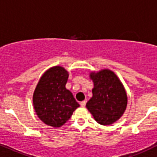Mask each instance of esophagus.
<instances>
[{
    "label": "esophagus",
    "instance_id": "1",
    "mask_svg": "<svg viewBox=\"0 0 157 157\" xmlns=\"http://www.w3.org/2000/svg\"><path fill=\"white\" fill-rule=\"evenodd\" d=\"M86 101H82V102H80V106H81L82 107H84V106H86Z\"/></svg>",
    "mask_w": 157,
    "mask_h": 157
}]
</instances>
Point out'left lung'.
I'll return each mask as SVG.
<instances>
[{
    "label": "left lung",
    "instance_id": "left-lung-1",
    "mask_svg": "<svg viewBox=\"0 0 157 157\" xmlns=\"http://www.w3.org/2000/svg\"><path fill=\"white\" fill-rule=\"evenodd\" d=\"M89 77L94 88L86 108L98 124L111 125L121 119L127 109V95L124 84L109 69L91 71Z\"/></svg>",
    "mask_w": 157,
    "mask_h": 157
}]
</instances>
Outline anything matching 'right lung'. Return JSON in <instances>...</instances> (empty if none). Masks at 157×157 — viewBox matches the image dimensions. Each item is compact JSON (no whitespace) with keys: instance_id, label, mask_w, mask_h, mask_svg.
Masks as SVG:
<instances>
[{"instance_id":"1","label":"right lung","mask_w":157,"mask_h":157,"mask_svg":"<svg viewBox=\"0 0 157 157\" xmlns=\"http://www.w3.org/2000/svg\"><path fill=\"white\" fill-rule=\"evenodd\" d=\"M69 72L61 66L47 70L36 84L33 105L39 119L52 127L63 126L80 106L66 88Z\"/></svg>"}]
</instances>
